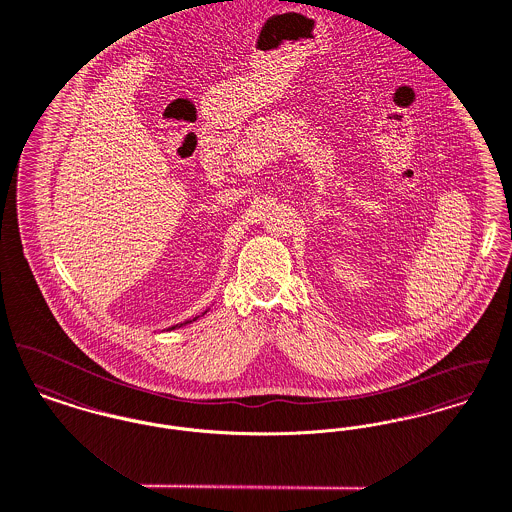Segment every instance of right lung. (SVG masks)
<instances>
[{
	"label": "right lung",
	"instance_id": "1",
	"mask_svg": "<svg viewBox=\"0 0 512 512\" xmlns=\"http://www.w3.org/2000/svg\"><path fill=\"white\" fill-rule=\"evenodd\" d=\"M206 312H208V310H206ZM206 312H204V314H206ZM204 314H202V316H204ZM198 318H200V316H196V318H192V320H187V322L177 323V325H171V327H167V331H171V329H177V327H183V325H187V323L196 322Z\"/></svg>",
	"mask_w": 512,
	"mask_h": 512
}]
</instances>
